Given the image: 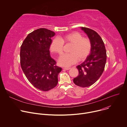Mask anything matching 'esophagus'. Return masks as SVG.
I'll return each mask as SVG.
<instances>
[{"label":"esophagus","mask_w":127,"mask_h":127,"mask_svg":"<svg viewBox=\"0 0 127 127\" xmlns=\"http://www.w3.org/2000/svg\"><path fill=\"white\" fill-rule=\"evenodd\" d=\"M63 69H65V70H69L70 69V67H63Z\"/></svg>","instance_id":"obj_1"}]
</instances>
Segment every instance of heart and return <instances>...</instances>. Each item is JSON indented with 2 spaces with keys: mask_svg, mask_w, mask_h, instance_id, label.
I'll use <instances>...</instances> for the list:
<instances>
[{
  "mask_svg": "<svg viewBox=\"0 0 127 127\" xmlns=\"http://www.w3.org/2000/svg\"><path fill=\"white\" fill-rule=\"evenodd\" d=\"M64 44H71L72 46L70 54H64L58 60V64L62 66L68 67L79 61L85 60L91 51L92 43L87 38L83 37L79 32H74L62 37L54 38L50 45L52 52L61 55L63 52Z\"/></svg>",
  "mask_w": 127,
  "mask_h": 127,
  "instance_id": "b5f03b06",
  "label": "heart"
}]
</instances>
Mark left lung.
Here are the masks:
<instances>
[{
	"label": "left lung",
	"instance_id": "obj_1",
	"mask_svg": "<svg viewBox=\"0 0 127 127\" xmlns=\"http://www.w3.org/2000/svg\"><path fill=\"white\" fill-rule=\"evenodd\" d=\"M92 43V49L86 60L76 68L79 71L73 82L77 86L86 87L94 84L100 77L104 69L106 52L104 43L100 35L93 30L81 27Z\"/></svg>",
	"mask_w": 127,
	"mask_h": 127
}]
</instances>
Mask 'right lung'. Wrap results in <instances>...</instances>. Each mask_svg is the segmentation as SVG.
Returning <instances> with one entry per match:
<instances>
[{
	"label": "right lung",
	"mask_w": 127,
	"mask_h": 127,
	"mask_svg": "<svg viewBox=\"0 0 127 127\" xmlns=\"http://www.w3.org/2000/svg\"><path fill=\"white\" fill-rule=\"evenodd\" d=\"M55 34L41 28L30 33L24 40L20 51L22 69L29 82L36 88L46 92L58 83V75L62 68L50 54L51 38Z\"/></svg>",
	"instance_id": "right-lung-1"
}]
</instances>
